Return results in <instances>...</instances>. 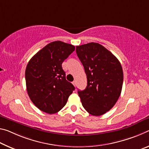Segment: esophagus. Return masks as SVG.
<instances>
[{"instance_id": "1", "label": "esophagus", "mask_w": 149, "mask_h": 149, "mask_svg": "<svg viewBox=\"0 0 149 149\" xmlns=\"http://www.w3.org/2000/svg\"><path fill=\"white\" fill-rule=\"evenodd\" d=\"M72 84H73V85H74V86H76V82H75V81H73V82H72Z\"/></svg>"}]
</instances>
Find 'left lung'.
I'll return each mask as SVG.
<instances>
[{"label": "left lung", "instance_id": "obj_1", "mask_svg": "<svg viewBox=\"0 0 149 149\" xmlns=\"http://www.w3.org/2000/svg\"><path fill=\"white\" fill-rule=\"evenodd\" d=\"M76 52L87 77L86 88L78 91L82 106L92 116L103 115L113 108L121 94L123 81L121 63L97 43L77 46Z\"/></svg>", "mask_w": 149, "mask_h": 149}]
</instances>
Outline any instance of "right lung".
I'll return each mask as SVG.
<instances>
[{
	"mask_svg": "<svg viewBox=\"0 0 149 149\" xmlns=\"http://www.w3.org/2000/svg\"><path fill=\"white\" fill-rule=\"evenodd\" d=\"M74 45L55 41L33 55L27 65L25 77L28 96L33 104L49 114L60 111L75 89L66 80L62 63L74 52Z\"/></svg>",
	"mask_w": 149,
	"mask_h": 149,
	"instance_id": "add662e5",
	"label": "right lung"
}]
</instances>
